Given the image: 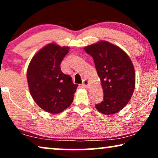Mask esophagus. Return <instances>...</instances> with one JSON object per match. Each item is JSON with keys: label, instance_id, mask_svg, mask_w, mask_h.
Returning <instances> with one entry per match:
<instances>
[{"label": "esophagus", "instance_id": "34e87169", "mask_svg": "<svg viewBox=\"0 0 158 158\" xmlns=\"http://www.w3.org/2000/svg\"><path fill=\"white\" fill-rule=\"evenodd\" d=\"M82 85L84 86V87H88L89 86V80H87V79H84Z\"/></svg>", "mask_w": 158, "mask_h": 158}]
</instances>
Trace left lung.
I'll return each instance as SVG.
<instances>
[{
  "label": "left lung",
  "instance_id": "obj_1",
  "mask_svg": "<svg viewBox=\"0 0 158 158\" xmlns=\"http://www.w3.org/2000/svg\"><path fill=\"white\" fill-rule=\"evenodd\" d=\"M94 60L103 90V99L95 105L100 112L114 114L123 109L135 88L134 67L120 48L105 41L85 47Z\"/></svg>",
  "mask_w": 158,
  "mask_h": 158
}]
</instances>
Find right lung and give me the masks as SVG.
<instances>
[{
    "label": "right lung",
    "instance_id": "add662e5",
    "mask_svg": "<svg viewBox=\"0 0 158 158\" xmlns=\"http://www.w3.org/2000/svg\"><path fill=\"white\" fill-rule=\"evenodd\" d=\"M69 48L49 44L34 55L27 71L30 93L41 109L60 113L73 102L78 85L70 75L62 72L60 63Z\"/></svg>",
    "mask_w": 158,
    "mask_h": 158
}]
</instances>
